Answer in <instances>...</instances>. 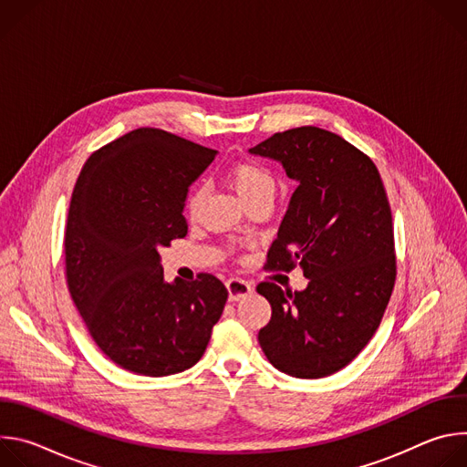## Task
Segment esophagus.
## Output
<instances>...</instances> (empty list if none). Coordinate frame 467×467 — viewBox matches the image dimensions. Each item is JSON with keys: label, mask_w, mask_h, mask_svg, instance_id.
Masks as SVG:
<instances>
[{"label": "esophagus", "mask_w": 467, "mask_h": 467, "mask_svg": "<svg viewBox=\"0 0 467 467\" xmlns=\"http://www.w3.org/2000/svg\"><path fill=\"white\" fill-rule=\"evenodd\" d=\"M227 290H229V299L231 301H240L244 297H247L251 292H253V286L240 279V277H233L227 281Z\"/></svg>", "instance_id": "obj_1"}]
</instances>
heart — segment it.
<instances>
[{
  "mask_svg": "<svg viewBox=\"0 0 467 467\" xmlns=\"http://www.w3.org/2000/svg\"><path fill=\"white\" fill-rule=\"evenodd\" d=\"M229 182L240 195V199L249 203L256 197H275L277 181L274 173L256 162H236L229 168ZM203 199V186H195L188 197V211L193 213Z\"/></svg>",
  "mask_w": 467,
  "mask_h": 467,
  "instance_id": "heart-1",
  "label": "heart"
}]
</instances>
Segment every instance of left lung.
<instances>
[{
  "mask_svg": "<svg viewBox=\"0 0 467 467\" xmlns=\"http://www.w3.org/2000/svg\"><path fill=\"white\" fill-rule=\"evenodd\" d=\"M249 153L281 162L297 181L265 265L290 272L299 264L308 279L294 294L268 281L256 286L272 305L258 344L286 375H332L368 346L395 285L391 211L380 173L353 144L312 125L275 132Z\"/></svg>",
  "mask_w": 467,
  "mask_h": 467,
  "instance_id": "8db88e82",
  "label": "left lung"
}]
</instances>
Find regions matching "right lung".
<instances>
[{
    "instance_id": "1",
    "label": "right lung",
    "mask_w": 467,
    "mask_h": 467,
    "mask_svg": "<svg viewBox=\"0 0 467 467\" xmlns=\"http://www.w3.org/2000/svg\"><path fill=\"white\" fill-rule=\"evenodd\" d=\"M218 151L140 127L85 162L64 233L66 283L98 348L119 368L164 377L203 357L227 288L211 274L164 281L161 247L188 233V186Z\"/></svg>"
}]
</instances>
